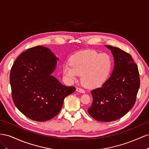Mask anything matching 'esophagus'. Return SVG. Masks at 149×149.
Returning <instances> with one entry per match:
<instances>
[{
    "instance_id": "34e87169",
    "label": "esophagus",
    "mask_w": 149,
    "mask_h": 149,
    "mask_svg": "<svg viewBox=\"0 0 149 149\" xmlns=\"http://www.w3.org/2000/svg\"><path fill=\"white\" fill-rule=\"evenodd\" d=\"M76 91H77L78 92L81 93H85L84 90L83 89H82V88H76Z\"/></svg>"
}]
</instances>
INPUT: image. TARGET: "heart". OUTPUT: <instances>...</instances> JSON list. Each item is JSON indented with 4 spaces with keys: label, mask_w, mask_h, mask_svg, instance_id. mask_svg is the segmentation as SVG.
Returning <instances> with one entry per match:
<instances>
[{
    "label": "heart",
    "mask_w": 149,
    "mask_h": 149,
    "mask_svg": "<svg viewBox=\"0 0 149 149\" xmlns=\"http://www.w3.org/2000/svg\"><path fill=\"white\" fill-rule=\"evenodd\" d=\"M112 67L111 58L106 53L86 50L71 57L70 64L63 66V73L67 79L74 80L81 75L83 84L88 88L100 85L108 77Z\"/></svg>",
    "instance_id": "1"
}]
</instances>
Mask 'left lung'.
Masks as SVG:
<instances>
[{
  "label": "left lung",
  "instance_id": "8db88e82",
  "mask_svg": "<svg viewBox=\"0 0 149 149\" xmlns=\"http://www.w3.org/2000/svg\"><path fill=\"white\" fill-rule=\"evenodd\" d=\"M106 47L114 56V70L101 87L91 91L93 100L88 111L94 119L111 122L121 118L134 106L140 78L131 55L118 47Z\"/></svg>",
  "mask_w": 149,
  "mask_h": 149
}]
</instances>
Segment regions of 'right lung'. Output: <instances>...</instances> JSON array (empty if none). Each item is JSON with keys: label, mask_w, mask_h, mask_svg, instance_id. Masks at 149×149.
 <instances>
[{"label": "right lung", "mask_w": 149, "mask_h": 149, "mask_svg": "<svg viewBox=\"0 0 149 149\" xmlns=\"http://www.w3.org/2000/svg\"><path fill=\"white\" fill-rule=\"evenodd\" d=\"M58 60L49 48L37 46L21 53L12 65L13 101L31 120L52 119L61 111L65 98L75 91L74 86L63 85L52 75Z\"/></svg>", "instance_id": "add662e5"}]
</instances>
